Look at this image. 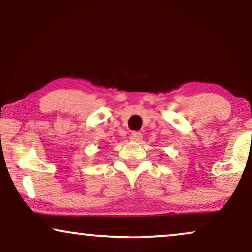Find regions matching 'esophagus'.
I'll use <instances>...</instances> for the list:
<instances>
[{
    "instance_id": "obj_1",
    "label": "esophagus",
    "mask_w": 252,
    "mask_h": 252,
    "mask_svg": "<svg viewBox=\"0 0 252 252\" xmlns=\"http://www.w3.org/2000/svg\"><path fill=\"white\" fill-rule=\"evenodd\" d=\"M143 138V134L140 132H132L130 134V139L132 141H139Z\"/></svg>"
}]
</instances>
